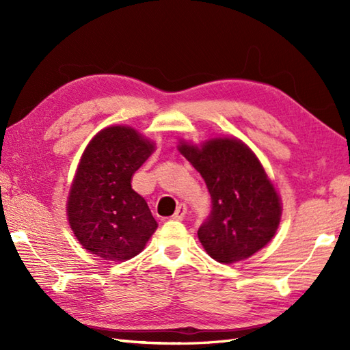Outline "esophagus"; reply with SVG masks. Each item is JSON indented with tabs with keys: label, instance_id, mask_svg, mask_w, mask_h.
Masks as SVG:
<instances>
[{
	"label": "esophagus",
	"instance_id": "1",
	"mask_svg": "<svg viewBox=\"0 0 350 350\" xmlns=\"http://www.w3.org/2000/svg\"><path fill=\"white\" fill-rule=\"evenodd\" d=\"M185 215H187V206L185 204H180L179 207L176 209V213L173 215V219L176 221H182L185 218Z\"/></svg>",
	"mask_w": 350,
	"mask_h": 350
}]
</instances>
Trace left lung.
<instances>
[{"label":"left lung","mask_w":350,"mask_h":350,"mask_svg":"<svg viewBox=\"0 0 350 350\" xmlns=\"http://www.w3.org/2000/svg\"><path fill=\"white\" fill-rule=\"evenodd\" d=\"M180 152L211 194V212L197 232L207 254L219 263H234L263 248L277 232L281 204L250 148L219 138L202 148L182 144Z\"/></svg>","instance_id":"1"}]
</instances>
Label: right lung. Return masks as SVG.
I'll use <instances>...</instances> for the list:
<instances>
[{"mask_svg":"<svg viewBox=\"0 0 350 350\" xmlns=\"http://www.w3.org/2000/svg\"><path fill=\"white\" fill-rule=\"evenodd\" d=\"M153 150L150 141L126 126L96 135L72 183L68 217L79 243L103 260L123 262L143 251L158 227L131 179Z\"/></svg>","mask_w":350,"mask_h":350,"instance_id":"1","label":"right lung"}]
</instances>
